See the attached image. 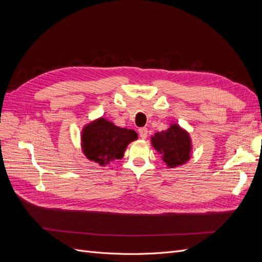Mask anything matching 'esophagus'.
<instances>
[{
    "label": "esophagus",
    "instance_id": "1",
    "mask_svg": "<svg viewBox=\"0 0 262 262\" xmlns=\"http://www.w3.org/2000/svg\"><path fill=\"white\" fill-rule=\"evenodd\" d=\"M139 134H140V137H141V139H146V137H147V129L146 128H140L139 129Z\"/></svg>",
    "mask_w": 262,
    "mask_h": 262
}]
</instances>
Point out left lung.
<instances>
[{
  "instance_id": "1",
  "label": "left lung",
  "mask_w": 262,
  "mask_h": 262,
  "mask_svg": "<svg viewBox=\"0 0 262 262\" xmlns=\"http://www.w3.org/2000/svg\"><path fill=\"white\" fill-rule=\"evenodd\" d=\"M150 143L168 168L186 164L192 156L190 134L177 122H171L167 130L154 133L150 137Z\"/></svg>"
}]
</instances>
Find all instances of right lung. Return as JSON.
<instances>
[{"instance_id": "right-lung-1", "label": "right lung", "mask_w": 262, "mask_h": 262, "mask_svg": "<svg viewBox=\"0 0 262 262\" xmlns=\"http://www.w3.org/2000/svg\"><path fill=\"white\" fill-rule=\"evenodd\" d=\"M137 139L134 130L117 126L107 118L100 117L83 126L81 147L87 160L105 167L116 160H121L125 148Z\"/></svg>"}]
</instances>
